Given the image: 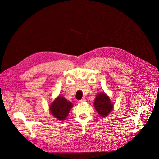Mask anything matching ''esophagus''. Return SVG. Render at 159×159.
<instances>
[{"instance_id":"obj_1","label":"esophagus","mask_w":159,"mask_h":159,"mask_svg":"<svg viewBox=\"0 0 159 159\" xmlns=\"http://www.w3.org/2000/svg\"><path fill=\"white\" fill-rule=\"evenodd\" d=\"M85 98H82V99H80V100L79 101V103H82V102H85Z\"/></svg>"}]
</instances>
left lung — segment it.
Returning <instances> with one entry per match:
<instances>
[{
	"mask_svg": "<svg viewBox=\"0 0 159 159\" xmlns=\"http://www.w3.org/2000/svg\"><path fill=\"white\" fill-rule=\"evenodd\" d=\"M94 106L98 114L102 117L107 116L114 107L109 97L104 93H98L95 98Z\"/></svg>",
	"mask_w": 159,
	"mask_h": 159,
	"instance_id": "obj_1",
	"label": "left lung"
}]
</instances>
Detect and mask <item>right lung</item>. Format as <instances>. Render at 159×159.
Returning a JSON list of instances; mask_svg holds the SVG:
<instances>
[{
	"mask_svg": "<svg viewBox=\"0 0 159 159\" xmlns=\"http://www.w3.org/2000/svg\"><path fill=\"white\" fill-rule=\"evenodd\" d=\"M72 107L73 104L71 102L62 96H59L50 104V111L57 120L63 121L66 120Z\"/></svg>",
	"mask_w": 159,
	"mask_h": 159,
	"instance_id": "add662e5",
	"label": "right lung"
}]
</instances>
